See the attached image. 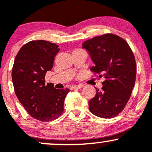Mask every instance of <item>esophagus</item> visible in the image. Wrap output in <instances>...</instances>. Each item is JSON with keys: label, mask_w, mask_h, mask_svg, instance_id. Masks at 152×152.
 Here are the masks:
<instances>
[{"label": "esophagus", "mask_w": 152, "mask_h": 152, "mask_svg": "<svg viewBox=\"0 0 152 152\" xmlns=\"http://www.w3.org/2000/svg\"><path fill=\"white\" fill-rule=\"evenodd\" d=\"M81 86H78V85H74V86H72L70 87V89L71 90H74V89H79L81 88Z\"/></svg>", "instance_id": "esophagus-1"}]
</instances>
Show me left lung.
I'll return each instance as SVG.
<instances>
[{
    "label": "left lung",
    "instance_id": "1",
    "mask_svg": "<svg viewBox=\"0 0 152 152\" xmlns=\"http://www.w3.org/2000/svg\"><path fill=\"white\" fill-rule=\"evenodd\" d=\"M82 47L88 50L95 66L91 71L104 78L102 91L88 102L92 114L110 118L123 111L135 84L137 65L130 46L124 39L107 34L87 40Z\"/></svg>",
    "mask_w": 152,
    "mask_h": 152
}]
</instances>
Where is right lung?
Listing matches in <instances>:
<instances>
[{
  "label": "right lung",
  "mask_w": 152,
  "mask_h": 152,
  "mask_svg": "<svg viewBox=\"0 0 152 152\" xmlns=\"http://www.w3.org/2000/svg\"><path fill=\"white\" fill-rule=\"evenodd\" d=\"M58 46L38 40L23 45L15 58L12 81L19 102L30 116L41 121L56 119L64 111L69 88L56 89L46 83L45 76L53 68Z\"/></svg>",
  "instance_id": "add662e5"
}]
</instances>
